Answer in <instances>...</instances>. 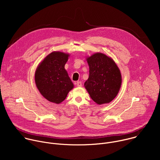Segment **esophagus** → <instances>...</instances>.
<instances>
[{
	"label": "esophagus",
	"mask_w": 160,
	"mask_h": 160,
	"mask_svg": "<svg viewBox=\"0 0 160 160\" xmlns=\"http://www.w3.org/2000/svg\"><path fill=\"white\" fill-rule=\"evenodd\" d=\"M77 87H82V82H80V81H79V82H77Z\"/></svg>",
	"instance_id": "obj_1"
}]
</instances>
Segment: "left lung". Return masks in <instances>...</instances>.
Wrapping results in <instances>:
<instances>
[{
  "label": "left lung",
  "instance_id": "obj_1",
  "mask_svg": "<svg viewBox=\"0 0 160 160\" xmlns=\"http://www.w3.org/2000/svg\"><path fill=\"white\" fill-rule=\"evenodd\" d=\"M86 59L89 77L85 88L96 104L109 103L118 95L122 85L120 69L111 57L103 53L96 52Z\"/></svg>",
  "mask_w": 160,
  "mask_h": 160
}]
</instances>
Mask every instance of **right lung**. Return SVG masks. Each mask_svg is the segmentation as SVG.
I'll return each instance as SVG.
<instances>
[{
    "label": "right lung",
    "instance_id": "obj_1",
    "mask_svg": "<svg viewBox=\"0 0 160 160\" xmlns=\"http://www.w3.org/2000/svg\"><path fill=\"white\" fill-rule=\"evenodd\" d=\"M69 56L67 53L52 52L40 62L36 69V86L42 96L51 102H62L74 87L64 68Z\"/></svg>",
    "mask_w": 160,
    "mask_h": 160
}]
</instances>
